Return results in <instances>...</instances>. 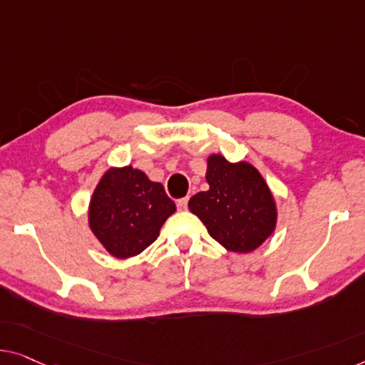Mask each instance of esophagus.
<instances>
[{
	"label": "esophagus",
	"instance_id": "obj_1",
	"mask_svg": "<svg viewBox=\"0 0 365 365\" xmlns=\"http://www.w3.org/2000/svg\"><path fill=\"white\" fill-rule=\"evenodd\" d=\"M177 206H178V210H187L188 208V198L185 197L182 200H178L177 201Z\"/></svg>",
	"mask_w": 365,
	"mask_h": 365
}]
</instances>
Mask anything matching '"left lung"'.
Returning a JSON list of instances; mask_svg holds the SVG:
<instances>
[{
	"mask_svg": "<svg viewBox=\"0 0 365 365\" xmlns=\"http://www.w3.org/2000/svg\"><path fill=\"white\" fill-rule=\"evenodd\" d=\"M206 162L210 188L190 198V211L227 251H255L277 225V206L269 185L249 162L231 164L221 154L210 155Z\"/></svg>",
	"mask_w": 365,
	"mask_h": 365,
	"instance_id": "left-lung-1",
	"label": "left lung"
}]
</instances>
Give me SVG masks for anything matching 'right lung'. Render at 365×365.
<instances>
[{
    "instance_id": "add662e5",
    "label": "right lung",
    "mask_w": 365,
    "mask_h": 365,
    "mask_svg": "<svg viewBox=\"0 0 365 365\" xmlns=\"http://www.w3.org/2000/svg\"><path fill=\"white\" fill-rule=\"evenodd\" d=\"M175 210L162 183L130 165L111 167L91 195L88 225L113 257L128 259L155 241Z\"/></svg>"
}]
</instances>
